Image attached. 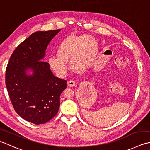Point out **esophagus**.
<instances>
[{
    "label": "esophagus",
    "instance_id": "1",
    "mask_svg": "<svg viewBox=\"0 0 150 150\" xmlns=\"http://www.w3.org/2000/svg\"><path fill=\"white\" fill-rule=\"evenodd\" d=\"M67 85H68L69 87H73L75 85V82L73 81H72V80H70V81H67Z\"/></svg>",
    "mask_w": 150,
    "mask_h": 150
}]
</instances>
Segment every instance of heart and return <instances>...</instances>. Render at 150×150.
<instances>
[{
  "label": "heart",
  "mask_w": 150,
  "mask_h": 150,
  "mask_svg": "<svg viewBox=\"0 0 150 150\" xmlns=\"http://www.w3.org/2000/svg\"><path fill=\"white\" fill-rule=\"evenodd\" d=\"M99 52V45L90 35H70L58 45L57 57H51L49 64L56 72L65 74L68 69L67 62L71 60L73 68L80 71L88 69L94 64Z\"/></svg>",
  "instance_id": "1"
}]
</instances>
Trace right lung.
I'll use <instances>...</instances> for the list:
<instances>
[{
	"instance_id": "1",
	"label": "right lung",
	"mask_w": 150,
	"mask_h": 150,
	"mask_svg": "<svg viewBox=\"0 0 150 150\" xmlns=\"http://www.w3.org/2000/svg\"><path fill=\"white\" fill-rule=\"evenodd\" d=\"M60 29L38 31L14 50L6 69V86L13 108L22 118L39 125L57 115L60 96L67 81L52 74L49 64L42 60L45 50ZM31 69L33 73L26 74Z\"/></svg>"
}]
</instances>
